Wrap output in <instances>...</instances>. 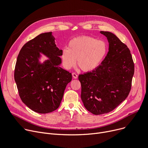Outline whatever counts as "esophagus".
Listing matches in <instances>:
<instances>
[{
    "mask_svg": "<svg viewBox=\"0 0 148 148\" xmlns=\"http://www.w3.org/2000/svg\"><path fill=\"white\" fill-rule=\"evenodd\" d=\"M72 75H73V78H75V79H76V78H78V75H77V74L76 73H72Z\"/></svg>",
    "mask_w": 148,
    "mask_h": 148,
    "instance_id": "1",
    "label": "esophagus"
}]
</instances>
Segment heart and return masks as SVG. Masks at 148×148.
<instances>
[{
  "label": "heart",
  "mask_w": 148,
  "mask_h": 148,
  "mask_svg": "<svg viewBox=\"0 0 148 148\" xmlns=\"http://www.w3.org/2000/svg\"><path fill=\"white\" fill-rule=\"evenodd\" d=\"M109 47L104 41L88 36H83L71 39L68 48H64L61 53V61L66 70L77 65L84 72H90L100 65L108 52Z\"/></svg>",
  "instance_id": "b5f03b06"
}]
</instances>
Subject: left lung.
I'll list each match as a JSON object with an SVG mask.
<instances>
[{
	"label": "left lung",
	"mask_w": 148,
	"mask_h": 148,
	"mask_svg": "<svg viewBox=\"0 0 148 148\" xmlns=\"http://www.w3.org/2000/svg\"><path fill=\"white\" fill-rule=\"evenodd\" d=\"M100 33L108 40V53L97 69L78 76L84 106L95 115L112 112L127 98L135 71L127 45L112 32Z\"/></svg>",
	"instance_id": "obj_1"
}]
</instances>
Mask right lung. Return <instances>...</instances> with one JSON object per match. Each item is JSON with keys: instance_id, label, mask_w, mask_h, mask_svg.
<instances>
[{"instance_id": "add662e5", "label": "right lung", "mask_w": 148, "mask_h": 148, "mask_svg": "<svg viewBox=\"0 0 148 148\" xmlns=\"http://www.w3.org/2000/svg\"><path fill=\"white\" fill-rule=\"evenodd\" d=\"M62 50L55 44L52 32L43 33L21 48L15 65L14 78L19 96L32 110L42 114L57 110L72 74L60 66ZM49 60L39 62L40 53Z\"/></svg>"}]
</instances>
